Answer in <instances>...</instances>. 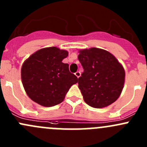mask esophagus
<instances>
[{
    "instance_id": "34e87169",
    "label": "esophagus",
    "mask_w": 147,
    "mask_h": 147,
    "mask_svg": "<svg viewBox=\"0 0 147 147\" xmlns=\"http://www.w3.org/2000/svg\"><path fill=\"white\" fill-rule=\"evenodd\" d=\"M75 76L77 77V78H79L80 77V75H81V73H80V72H79V71H78V72H75Z\"/></svg>"
}]
</instances>
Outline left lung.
<instances>
[{
  "mask_svg": "<svg viewBox=\"0 0 147 147\" xmlns=\"http://www.w3.org/2000/svg\"><path fill=\"white\" fill-rule=\"evenodd\" d=\"M78 60L84 69L78 78V87L84 102L94 108L114 103L125 80V71L117 59L107 50L91 47L80 50Z\"/></svg>",
  "mask_w": 147,
  "mask_h": 147,
  "instance_id": "8db88e82",
  "label": "left lung"
}]
</instances>
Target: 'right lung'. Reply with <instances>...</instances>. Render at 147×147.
<instances>
[{"label": "right lung", "mask_w": 147, "mask_h": 147, "mask_svg": "<svg viewBox=\"0 0 147 147\" xmlns=\"http://www.w3.org/2000/svg\"><path fill=\"white\" fill-rule=\"evenodd\" d=\"M68 52L57 47L42 48L31 55L21 67V80L28 97L38 105L53 107L61 103L78 78L63 60Z\"/></svg>", "instance_id": "1"}]
</instances>
